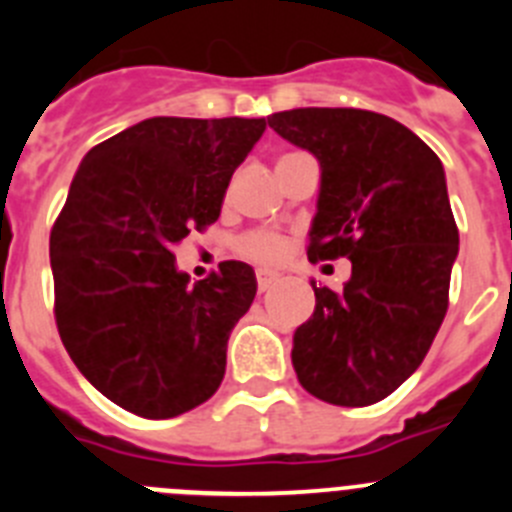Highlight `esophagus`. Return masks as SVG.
Listing matches in <instances>:
<instances>
[{"mask_svg":"<svg viewBox=\"0 0 512 512\" xmlns=\"http://www.w3.org/2000/svg\"><path fill=\"white\" fill-rule=\"evenodd\" d=\"M279 274L277 271H269V269H259L256 271V284H259V292H266V289L271 287V284L277 282Z\"/></svg>","mask_w":512,"mask_h":512,"instance_id":"obj_1","label":"esophagus"}]
</instances>
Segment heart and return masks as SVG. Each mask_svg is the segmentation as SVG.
Instances as JSON below:
<instances>
[{"mask_svg":"<svg viewBox=\"0 0 512 512\" xmlns=\"http://www.w3.org/2000/svg\"><path fill=\"white\" fill-rule=\"evenodd\" d=\"M238 253L253 264H277L287 256V241L269 230H251L238 241Z\"/></svg>","mask_w":512,"mask_h":512,"instance_id":"heart-1","label":"heart"}]
</instances>
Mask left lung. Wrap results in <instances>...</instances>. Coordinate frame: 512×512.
Returning a JSON list of instances; mask_svg holds the SVG:
<instances>
[{"instance_id":"left-lung-1","label":"left lung","mask_w":512,"mask_h":512,"mask_svg":"<svg viewBox=\"0 0 512 512\" xmlns=\"http://www.w3.org/2000/svg\"><path fill=\"white\" fill-rule=\"evenodd\" d=\"M269 128L320 161L318 215L307 259L351 261L341 292L318 287L295 330L292 364L318 400L364 408L425 359L446 310L459 228L436 153L379 112L302 107Z\"/></svg>"}]
</instances>
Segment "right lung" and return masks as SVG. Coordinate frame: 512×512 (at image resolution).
Segmentation results:
<instances>
[{
  "label": "right lung",
  "mask_w": 512,
  "mask_h": 512,
  "mask_svg": "<svg viewBox=\"0 0 512 512\" xmlns=\"http://www.w3.org/2000/svg\"><path fill=\"white\" fill-rule=\"evenodd\" d=\"M266 120L151 117L84 156L51 228L53 315L71 361L140 418L197 408L225 374L230 330L256 297L243 261L189 287L171 248L220 217Z\"/></svg>",
  "instance_id": "add662e5"
}]
</instances>
